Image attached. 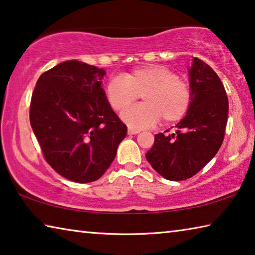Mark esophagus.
Listing matches in <instances>:
<instances>
[{
  "label": "esophagus",
  "mask_w": 255,
  "mask_h": 255,
  "mask_svg": "<svg viewBox=\"0 0 255 255\" xmlns=\"http://www.w3.org/2000/svg\"><path fill=\"white\" fill-rule=\"evenodd\" d=\"M139 132L138 129H132V128H128V133L129 135H136V133Z\"/></svg>",
  "instance_id": "esophagus-1"
}]
</instances>
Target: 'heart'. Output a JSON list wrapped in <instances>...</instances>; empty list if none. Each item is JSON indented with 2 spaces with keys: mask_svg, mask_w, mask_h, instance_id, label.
<instances>
[{
  "mask_svg": "<svg viewBox=\"0 0 255 255\" xmlns=\"http://www.w3.org/2000/svg\"><path fill=\"white\" fill-rule=\"evenodd\" d=\"M139 96L144 102L122 114V119L132 128L154 126L161 118L165 124L179 122L187 115L192 100L188 82L162 65L135 68L123 77L111 79L106 86L107 101L115 111L126 109Z\"/></svg>",
  "mask_w": 255,
  "mask_h": 255,
  "instance_id": "heart-1",
  "label": "heart"
}]
</instances>
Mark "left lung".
I'll use <instances>...</instances> for the list:
<instances>
[{
  "mask_svg": "<svg viewBox=\"0 0 255 255\" xmlns=\"http://www.w3.org/2000/svg\"><path fill=\"white\" fill-rule=\"evenodd\" d=\"M192 100L175 133L155 135L146 158L163 178L182 181L197 174L223 144L228 99L221 79L201 59L193 58L189 70Z\"/></svg>",
  "mask_w": 255,
  "mask_h": 255,
  "instance_id": "8db88e82",
  "label": "left lung"
}]
</instances>
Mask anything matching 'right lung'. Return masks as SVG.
<instances>
[{"label": "right lung", "instance_id": "right-lung-1", "mask_svg": "<svg viewBox=\"0 0 255 255\" xmlns=\"http://www.w3.org/2000/svg\"><path fill=\"white\" fill-rule=\"evenodd\" d=\"M103 68L66 60L42 73L30 103V124L47 163L64 178L93 182L105 174L127 135L107 101Z\"/></svg>", "mask_w": 255, "mask_h": 255}]
</instances>
